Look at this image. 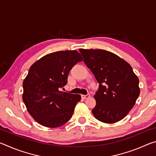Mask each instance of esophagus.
<instances>
[{"label": "esophagus", "mask_w": 156, "mask_h": 156, "mask_svg": "<svg viewBox=\"0 0 156 156\" xmlns=\"http://www.w3.org/2000/svg\"><path fill=\"white\" fill-rule=\"evenodd\" d=\"M81 97L83 98H84V99H87V98H89V97H90V95H89V94H87V95H82Z\"/></svg>", "instance_id": "1"}]
</instances>
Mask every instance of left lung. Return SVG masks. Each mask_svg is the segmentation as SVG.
Returning <instances> with one entry per match:
<instances>
[{"mask_svg":"<svg viewBox=\"0 0 156 156\" xmlns=\"http://www.w3.org/2000/svg\"><path fill=\"white\" fill-rule=\"evenodd\" d=\"M84 62L99 83L92 113L97 120L112 124L123 119L140 95L139 79L131 65L103 49H79Z\"/></svg>","mask_w":156,"mask_h":156,"instance_id":"8db88e82","label":"left lung"}]
</instances>
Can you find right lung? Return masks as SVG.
I'll list each match as a JSON object with an SVG mask.
<instances>
[{
    "instance_id": "right-lung-1",
    "label": "right lung",
    "mask_w": 156,
    "mask_h": 156,
    "mask_svg": "<svg viewBox=\"0 0 156 156\" xmlns=\"http://www.w3.org/2000/svg\"><path fill=\"white\" fill-rule=\"evenodd\" d=\"M82 60L77 51L65 50L47 54L31 66L23 83V100L40 125L56 128L71 119L81 96L60 88L67 84L70 70Z\"/></svg>"
}]
</instances>
